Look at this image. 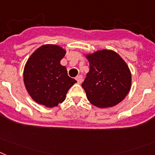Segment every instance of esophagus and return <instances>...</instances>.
I'll list each match as a JSON object with an SVG mask.
<instances>
[{
	"label": "esophagus",
	"mask_w": 155,
	"mask_h": 155,
	"mask_svg": "<svg viewBox=\"0 0 155 155\" xmlns=\"http://www.w3.org/2000/svg\"><path fill=\"white\" fill-rule=\"evenodd\" d=\"M76 79V80H77V82L79 83V84H81L82 82H83V76H82L81 75H78L77 77L75 78Z\"/></svg>",
	"instance_id": "1"
}]
</instances>
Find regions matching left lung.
<instances>
[{
    "mask_svg": "<svg viewBox=\"0 0 155 155\" xmlns=\"http://www.w3.org/2000/svg\"><path fill=\"white\" fill-rule=\"evenodd\" d=\"M90 71L82 84L88 101L99 108L116 106L129 92L132 75L124 60L112 50L87 56Z\"/></svg>",
    "mask_w": 155,
    "mask_h": 155,
    "instance_id": "left-lung-1",
    "label": "left lung"
}]
</instances>
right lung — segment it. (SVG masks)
Segmentation results:
<instances>
[{"label":"right lung","instance_id":"obj_1","mask_svg":"<svg viewBox=\"0 0 155 155\" xmlns=\"http://www.w3.org/2000/svg\"><path fill=\"white\" fill-rule=\"evenodd\" d=\"M65 50L56 45H44L32 53L23 71L26 89L37 103L54 107L62 103L76 80L61 64Z\"/></svg>","mask_w":155,"mask_h":155}]
</instances>
